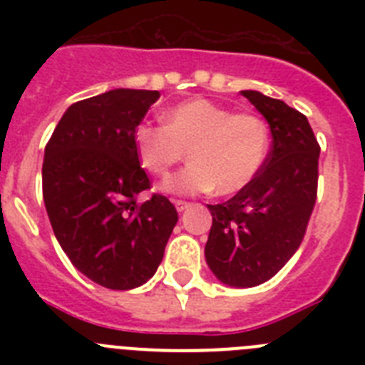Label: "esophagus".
I'll return each mask as SVG.
<instances>
[{
	"label": "esophagus",
	"instance_id": "34e87169",
	"mask_svg": "<svg viewBox=\"0 0 365 365\" xmlns=\"http://www.w3.org/2000/svg\"><path fill=\"white\" fill-rule=\"evenodd\" d=\"M188 206H190V202H186V201H175L177 212H185Z\"/></svg>",
	"mask_w": 365,
	"mask_h": 365
}]
</instances>
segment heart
<instances>
[{
  "label": "heart",
  "instance_id": "heart-1",
  "mask_svg": "<svg viewBox=\"0 0 365 365\" xmlns=\"http://www.w3.org/2000/svg\"><path fill=\"white\" fill-rule=\"evenodd\" d=\"M269 143V128L256 113H232L206 98L177 104L164 125L138 124L133 133L138 164L151 175L166 177L188 151L192 164L164 182L173 193L241 192L265 163Z\"/></svg>",
  "mask_w": 365,
  "mask_h": 365
}]
</instances>
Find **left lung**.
I'll return each mask as SVG.
<instances>
[{
  "label": "left lung",
  "mask_w": 365,
  "mask_h": 365,
  "mask_svg": "<svg viewBox=\"0 0 365 365\" xmlns=\"http://www.w3.org/2000/svg\"><path fill=\"white\" fill-rule=\"evenodd\" d=\"M267 118L272 148L247 188L208 205L206 263L219 282L256 287L278 272L302 245L318 192L320 144L307 117L283 100L241 91Z\"/></svg>",
  "instance_id": "left-lung-1"
}]
</instances>
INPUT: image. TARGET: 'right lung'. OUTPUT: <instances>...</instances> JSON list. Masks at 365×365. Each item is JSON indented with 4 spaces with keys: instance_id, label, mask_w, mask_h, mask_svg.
Masks as SVG:
<instances>
[{
    "instance_id": "obj_1",
    "label": "right lung",
    "mask_w": 365,
    "mask_h": 365,
    "mask_svg": "<svg viewBox=\"0 0 365 365\" xmlns=\"http://www.w3.org/2000/svg\"><path fill=\"white\" fill-rule=\"evenodd\" d=\"M159 91L113 89L71 106L45 146L43 201L58 243L98 285L128 291L157 272L175 206L150 190L133 133Z\"/></svg>"
}]
</instances>
